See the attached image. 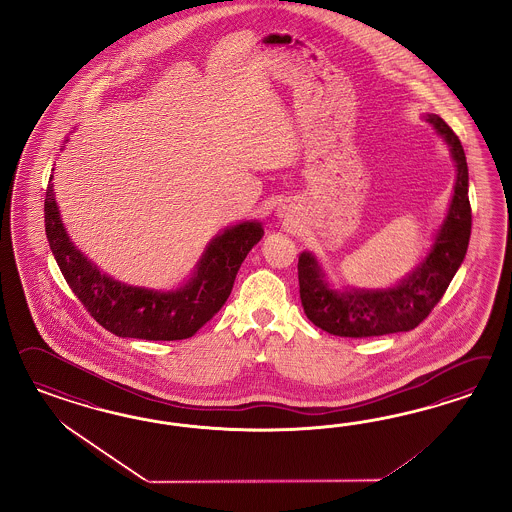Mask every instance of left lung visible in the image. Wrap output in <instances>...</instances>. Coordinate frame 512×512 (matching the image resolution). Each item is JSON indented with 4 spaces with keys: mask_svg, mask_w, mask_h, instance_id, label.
I'll list each match as a JSON object with an SVG mask.
<instances>
[{
    "mask_svg": "<svg viewBox=\"0 0 512 512\" xmlns=\"http://www.w3.org/2000/svg\"><path fill=\"white\" fill-rule=\"evenodd\" d=\"M450 146L456 163V184L434 248L428 257L392 289L334 291L311 253L298 257L300 300L311 323L343 338H372L407 332L419 326L443 298L464 261L471 234L469 176L462 142L439 116L426 118Z\"/></svg>",
    "mask_w": 512,
    "mask_h": 512,
    "instance_id": "1",
    "label": "left lung"
}]
</instances>
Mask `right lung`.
Wrapping results in <instances>:
<instances>
[{"label": "right lung", "instance_id": "right-lung-1", "mask_svg": "<svg viewBox=\"0 0 512 512\" xmlns=\"http://www.w3.org/2000/svg\"><path fill=\"white\" fill-rule=\"evenodd\" d=\"M52 178L45 199V231L63 278L93 319L120 338L172 341L191 338L206 325L233 291L234 278L251 248L263 238L257 221H246L217 234L202 255L186 287L157 293L129 287L101 274L78 251L63 229Z\"/></svg>", "mask_w": 512, "mask_h": 512}]
</instances>
